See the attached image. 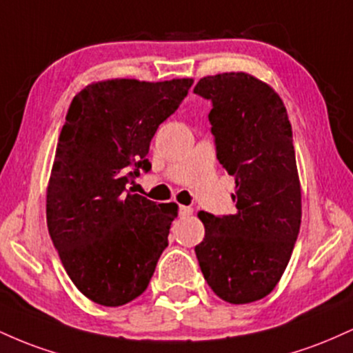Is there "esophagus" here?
Listing matches in <instances>:
<instances>
[{
    "mask_svg": "<svg viewBox=\"0 0 353 353\" xmlns=\"http://www.w3.org/2000/svg\"><path fill=\"white\" fill-rule=\"evenodd\" d=\"M192 214V208H189V205H181L179 208V216L181 217H188Z\"/></svg>",
    "mask_w": 353,
    "mask_h": 353,
    "instance_id": "obj_1",
    "label": "esophagus"
}]
</instances>
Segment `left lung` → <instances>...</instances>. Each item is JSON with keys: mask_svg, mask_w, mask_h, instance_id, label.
<instances>
[{"mask_svg": "<svg viewBox=\"0 0 353 353\" xmlns=\"http://www.w3.org/2000/svg\"><path fill=\"white\" fill-rule=\"evenodd\" d=\"M194 92L212 101L210 131L219 163L236 179L237 209L197 214L205 228L197 261L222 301H261L281 281L301 229L292 125L281 96L247 72L205 76Z\"/></svg>", "mask_w": 353, "mask_h": 353, "instance_id": "1", "label": "left lung"}]
</instances>
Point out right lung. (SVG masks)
Returning a JSON list of instances; mask_svg holds the SVG:
<instances>
[{
  "label": "right lung",
  "mask_w": 353,
  "mask_h": 353,
  "mask_svg": "<svg viewBox=\"0 0 353 353\" xmlns=\"http://www.w3.org/2000/svg\"><path fill=\"white\" fill-rule=\"evenodd\" d=\"M192 83L98 81L68 109L46 192L48 230L72 283L99 305L139 297L168 247L177 204H156L128 184L151 169L152 136Z\"/></svg>",
  "instance_id": "right-lung-1"
}]
</instances>
